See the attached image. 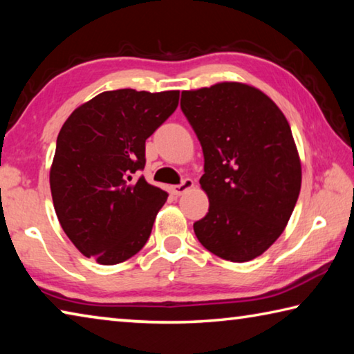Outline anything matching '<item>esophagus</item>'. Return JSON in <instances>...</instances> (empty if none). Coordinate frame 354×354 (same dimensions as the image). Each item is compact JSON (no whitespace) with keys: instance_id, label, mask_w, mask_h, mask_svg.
I'll use <instances>...</instances> for the list:
<instances>
[{"instance_id":"obj_1","label":"esophagus","mask_w":354,"mask_h":354,"mask_svg":"<svg viewBox=\"0 0 354 354\" xmlns=\"http://www.w3.org/2000/svg\"><path fill=\"white\" fill-rule=\"evenodd\" d=\"M194 187V181H192L190 178H185V179H183V183L181 184H178V185H171V194L173 195H183L184 192H187L189 189H192Z\"/></svg>"}]
</instances>
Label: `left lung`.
<instances>
[{
	"label": "left lung",
	"instance_id": "left-lung-1",
	"mask_svg": "<svg viewBox=\"0 0 354 354\" xmlns=\"http://www.w3.org/2000/svg\"><path fill=\"white\" fill-rule=\"evenodd\" d=\"M181 111L205 156L209 212L195 234L221 259H254L283 234L301 187L289 122L266 93L241 82L185 91Z\"/></svg>",
	"mask_w": 354,
	"mask_h": 354
}]
</instances>
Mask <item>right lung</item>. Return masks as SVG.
<instances>
[{"label":"right lung","instance_id":"obj_1","mask_svg":"<svg viewBox=\"0 0 354 354\" xmlns=\"http://www.w3.org/2000/svg\"><path fill=\"white\" fill-rule=\"evenodd\" d=\"M179 92H103L77 107L57 136L50 171L55 211L84 256L113 266L139 253L167 192L134 173L145 140L178 107Z\"/></svg>","mask_w":354,"mask_h":354}]
</instances>
